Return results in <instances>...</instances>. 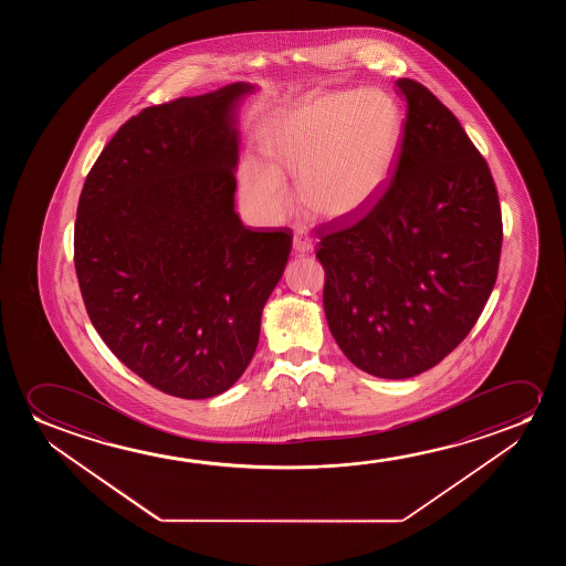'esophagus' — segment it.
<instances>
[{"mask_svg": "<svg viewBox=\"0 0 566 566\" xmlns=\"http://www.w3.org/2000/svg\"><path fill=\"white\" fill-rule=\"evenodd\" d=\"M294 251L297 255H307V253L313 251V240H311L307 233L295 232Z\"/></svg>", "mask_w": 566, "mask_h": 566, "instance_id": "obj_1", "label": "esophagus"}]
</instances>
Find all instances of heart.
I'll return each mask as SVG.
<instances>
[{"label":"heart","mask_w":566,"mask_h":566,"mask_svg":"<svg viewBox=\"0 0 566 566\" xmlns=\"http://www.w3.org/2000/svg\"><path fill=\"white\" fill-rule=\"evenodd\" d=\"M400 143L402 116L387 94H307L264 119L266 164H243L241 191L256 214L279 218L290 207L284 178L297 176V197L313 217H359L387 187Z\"/></svg>","instance_id":"b5f03b06"}]
</instances>
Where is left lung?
<instances>
[{
    "label": "left lung",
    "mask_w": 566,
    "mask_h": 566,
    "mask_svg": "<svg viewBox=\"0 0 566 566\" xmlns=\"http://www.w3.org/2000/svg\"><path fill=\"white\" fill-rule=\"evenodd\" d=\"M402 143L387 191L354 224L323 228L326 323L349 361L410 379L464 340L495 286L503 220L495 181L457 116L396 81Z\"/></svg>",
    "instance_id": "1"
}]
</instances>
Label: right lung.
Listing matches in <instances>:
<instances>
[{"label": "right lung", "instance_id": "right-lung-1", "mask_svg": "<svg viewBox=\"0 0 566 566\" xmlns=\"http://www.w3.org/2000/svg\"><path fill=\"white\" fill-rule=\"evenodd\" d=\"M232 83L125 122L78 199L75 271L117 359L166 395L202 400L240 379L282 279L292 232L249 230L233 210Z\"/></svg>", "mask_w": 566, "mask_h": 566}]
</instances>
